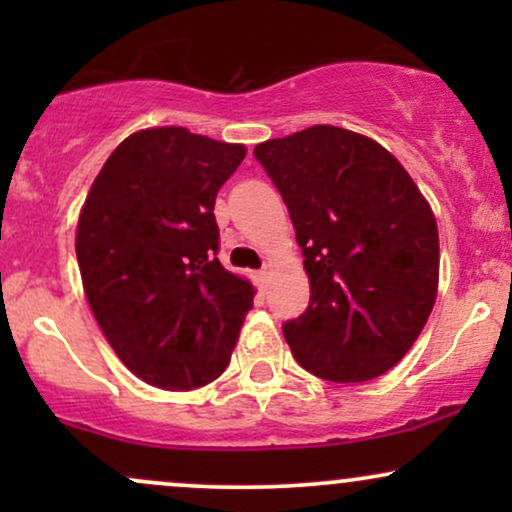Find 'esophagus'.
Masks as SVG:
<instances>
[{
	"label": "esophagus",
	"mask_w": 512,
	"mask_h": 512,
	"mask_svg": "<svg viewBox=\"0 0 512 512\" xmlns=\"http://www.w3.org/2000/svg\"><path fill=\"white\" fill-rule=\"evenodd\" d=\"M269 274H272V264H264V267L260 269V272L255 274V279H257V284L260 286H264L269 281Z\"/></svg>",
	"instance_id": "1"
}]
</instances>
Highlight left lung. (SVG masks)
Wrapping results in <instances>:
<instances>
[{"label":"left lung","instance_id":"obj_1","mask_svg":"<svg viewBox=\"0 0 512 512\" xmlns=\"http://www.w3.org/2000/svg\"><path fill=\"white\" fill-rule=\"evenodd\" d=\"M303 250L310 303L284 322L305 370L366 383L399 363L438 291V226L390 151L349 129L315 125L255 146Z\"/></svg>","mask_w":512,"mask_h":512}]
</instances>
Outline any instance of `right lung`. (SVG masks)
I'll list each match as a JSON object with an SVG mask.
<instances>
[{
    "label": "right lung",
    "mask_w": 512,
    "mask_h": 512,
    "mask_svg": "<svg viewBox=\"0 0 512 512\" xmlns=\"http://www.w3.org/2000/svg\"><path fill=\"white\" fill-rule=\"evenodd\" d=\"M245 146L185 127L142 129L110 154L76 228L98 325L144 383L195 390L231 361L250 281L223 269L214 202Z\"/></svg>",
    "instance_id": "add662e5"
}]
</instances>
